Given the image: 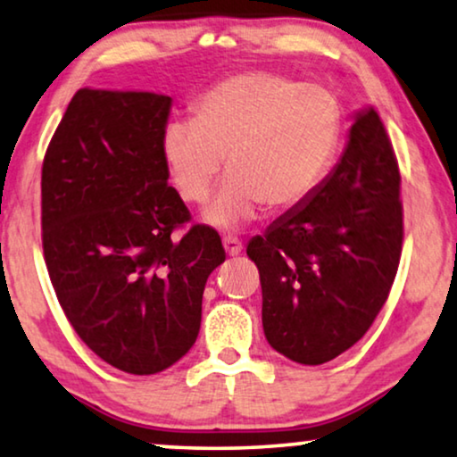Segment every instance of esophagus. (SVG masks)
Wrapping results in <instances>:
<instances>
[{"label": "esophagus", "instance_id": "34e87169", "mask_svg": "<svg viewBox=\"0 0 457 457\" xmlns=\"http://www.w3.org/2000/svg\"><path fill=\"white\" fill-rule=\"evenodd\" d=\"M222 245H224V252H227L228 255H239L243 252V243L237 239V237H233V235L224 237Z\"/></svg>", "mask_w": 457, "mask_h": 457}]
</instances>
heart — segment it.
<instances>
[{
  "label": "heart",
  "mask_w": 457,
  "mask_h": 457,
  "mask_svg": "<svg viewBox=\"0 0 457 457\" xmlns=\"http://www.w3.org/2000/svg\"><path fill=\"white\" fill-rule=\"evenodd\" d=\"M343 110L333 93L270 72L220 80L193 105V120L162 130V158L185 202H208L227 158L230 177L205 210L235 230L268 204L289 210L312 197L341 145Z\"/></svg>",
  "instance_id": "obj_1"
}]
</instances>
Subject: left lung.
Here are the masks:
<instances>
[{"label":"left lung","mask_w":457,"mask_h":457,"mask_svg":"<svg viewBox=\"0 0 457 457\" xmlns=\"http://www.w3.org/2000/svg\"><path fill=\"white\" fill-rule=\"evenodd\" d=\"M402 174L377 110L355 116L335 170L310 199L253 237L270 345L318 366L355 345L395 280L403 243Z\"/></svg>","instance_id":"8db88e82"}]
</instances>
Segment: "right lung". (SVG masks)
<instances>
[{"label": "right lung", "instance_id": "obj_1", "mask_svg": "<svg viewBox=\"0 0 457 457\" xmlns=\"http://www.w3.org/2000/svg\"><path fill=\"white\" fill-rule=\"evenodd\" d=\"M172 99L80 89L41 170V239L54 291L87 347L129 374L166 370L202 324L205 280L227 258L193 224L162 158Z\"/></svg>", "mask_w": 457, "mask_h": 457}]
</instances>
